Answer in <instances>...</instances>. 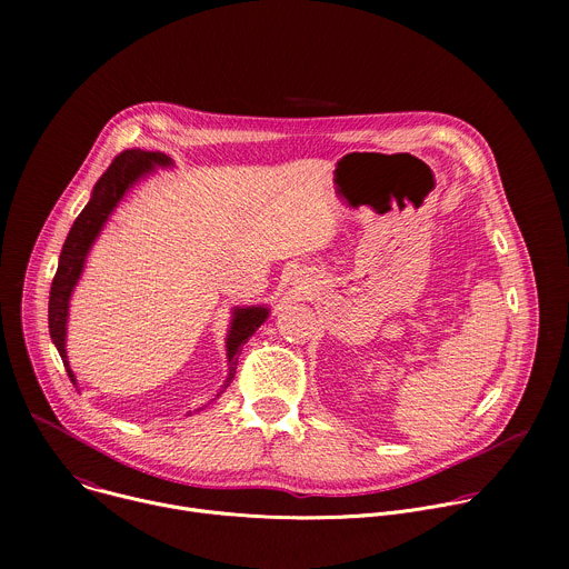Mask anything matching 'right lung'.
Segmentation results:
<instances>
[{
	"mask_svg": "<svg viewBox=\"0 0 569 569\" xmlns=\"http://www.w3.org/2000/svg\"><path fill=\"white\" fill-rule=\"evenodd\" d=\"M169 164H171V157H167L164 152H146L141 148H132V150H123L121 154H117L112 159V164L108 167V171L94 184L90 202L86 204L83 211L78 213V218L73 220L71 229L67 233V240H64L62 252H60V261H58V270H56V277L51 283V295H49V333H51V340L62 358V365H64L71 382H73V373L69 369L67 351H64V331H67L64 327H67L69 297H71V290H73L80 272H83L86 257L92 248L94 238L99 236L101 227L106 224L108 216L123 198V193L146 171H152L154 167H169ZM266 317H268V308H263V306L236 308L231 331L227 338L229 376L224 380V387L236 376V365H238L242 345H246L254 336V331L266 321Z\"/></svg>",
	"mask_w": 569,
	"mask_h": 569,
	"instance_id": "1",
	"label": "right lung"
}]
</instances>
